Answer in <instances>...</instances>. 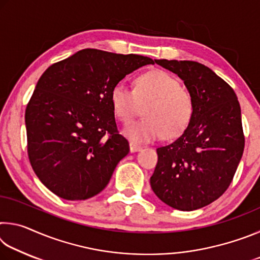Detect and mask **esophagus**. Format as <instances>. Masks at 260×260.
<instances>
[{"mask_svg":"<svg viewBox=\"0 0 260 260\" xmlns=\"http://www.w3.org/2000/svg\"><path fill=\"white\" fill-rule=\"evenodd\" d=\"M129 150H131V152H136V151L142 150V147L139 146V144L134 143V142H131L129 143Z\"/></svg>","mask_w":260,"mask_h":260,"instance_id":"1","label":"esophagus"}]
</instances>
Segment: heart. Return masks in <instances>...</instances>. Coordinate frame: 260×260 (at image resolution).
Listing matches in <instances>:
<instances>
[{
  "instance_id": "heart-1",
  "label": "heart",
  "mask_w": 260,
  "mask_h": 260,
  "mask_svg": "<svg viewBox=\"0 0 260 260\" xmlns=\"http://www.w3.org/2000/svg\"><path fill=\"white\" fill-rule=\"evenodd\" d=\"M111 104L114 116L125 125L144 108L143 119L124 129L126 138L136 143L150 142L162 135L175 138L187 128L193 114L191 94L162 70L136 78L134 89L118 83L111 91Z\"/></svg>"
}]
</instances>
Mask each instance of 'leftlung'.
<instances>
[{
  "label": "left lung",
  "mask_w": 260,
  "mask_h": 260,
  "mask_svg": "<svg viewBox=\"0 0 260 260\" xmlns=\"http://www.w3.org/2000/svg\"><path fill=\"white\" fill-rule=\"evenodd\" d=\"M155 61L183 81L192 96L193 114L174 142L157 149L151 188L171 208L201 209L227 190L243 155L240 103L233 88L203 64Z\"/></svg>",
  "instance_id": "obj_1"
}]
</instances>
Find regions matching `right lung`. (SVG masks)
Wrapping results in <instances>:
<instances>
[{
  "label": "right lung",
  "instance_id": "1",
  "mask_svg": "<svg viewBox=\"0 0 260 260\" xmlns=\"http://www.w3.org/2000/svg\"><path fill=\"white\" fill-rule=\"evenodd\" d=\"M149 57L82 49L52 64L26 107L27 152L40 181L60 199L82 201L107 187L129 144L118 133L111 91Z\"/></svg>",
  "mask_w": 260,
  "mask_h": 260
}]
</instances>
